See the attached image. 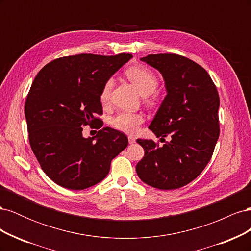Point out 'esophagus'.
<instances>
[{
  "label": "esophagus",
  "instance_id": "1",
  "mask_svg": "<svg viewBox=\"0 0 251 251\" xmlns=\"http://www.w3.org/2000/svg\"><path fill=\"white\" fill-rule=\"evenodd\" d=\"M127 139H128V143H130V144H133V143L136 142V139L134 137H132V136H128Z\"/></svg>",
  "mask_w": 251,
  "mask_h": 251
}]
</instances>
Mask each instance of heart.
<instances>
[{
	"mask_svg": "<svg viewBox=\"0 0 251 251\" xmlns=\"http://www.w3.org/2000/svg\"><path fill=\"white\" fill-rule=\"evenodd\" d=\"M127 78L130 79L138 92L142 96H148L155 92L158 87V78L153 71L142 66H134L126 71ZM113 87V79L110 78L102 87L100 92V101L107 102L109 100L111 89ZM143 117L139 113L133 112H119L111 119V125L119 131L125 133L134 134L138 130V126L142 124Z\"/></svg>",
	"mask_w": 251,
	"mask_h": 251,
	"instance_id": "1",
	"label": "heart"
}]
</instances>
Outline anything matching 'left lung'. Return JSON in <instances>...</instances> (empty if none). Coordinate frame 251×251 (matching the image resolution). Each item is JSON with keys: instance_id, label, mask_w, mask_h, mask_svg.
Wrapping results in <instances>:
<instances>
[{"instance_id": "8db88e82", "label": "left lung", "mask_w": 251, "mask_h": 251, "mask_svg": "<svg viewBox=\"0 0 251 251\" xmlns=\"http://www.w3.org/2000/svg\"><path fill=\"white\" fill-rule=\"evenodd\" d=\"M141 62L161 73L166 96L149 126L156 137H169L159 148L137 139L144 156L136 165L138 177L158 189H176L199 176L219 138L217 88L206 70L178 54H150Z\"/></svg>"}]
</instances>
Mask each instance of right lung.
<instances>
[{"instance_id":"obj_1","label":"right lung","mask_w":251,"mask_h":251,"mask_svg":"<svg viewBox=\"0 0 251 251\" xmlns=\"http://www.w3.org/2000/svg\"><path fill=\"white\" fill-rule=\"evenodd\" d=\"M133 57L77 54L52 60L37 73L25 102L29 142L45 174L56 184L80 191L109 174L111 161L127 147V137L96 115L100 92L112 75ZM100 131L85 139L82 125Z\"/></svg>"}]
</instances>
